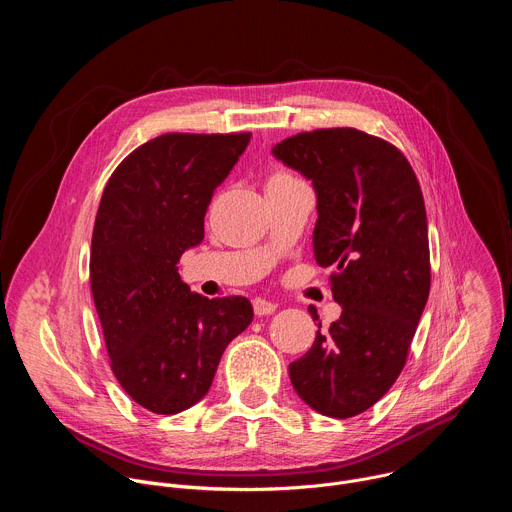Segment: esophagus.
<instances>
[{"instance_id":"1","label":"esophagus","mask_w":512,"mask_h":512,"mask_svg":"<svg viewBox=\"0 0 512 512\" xmlns=\"http://www.w3.org/2000/svg\"><path fill=\"white\" fill-rule=\"evenodd\" d=\"M277 310V304H273V302H267V300H263V298H255L253 300V312H255V316H269V314H273Z\"/></svg>"}]
</instances>
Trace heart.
<instances>
[{"mask_svg":"<svg viewBox=\"0 0 512 512\" xmlns=\"http://www.w3.org/2000/svg\"><path fill=\"white\" fill-rule=\"evenodd\" d=\"M291 180H296V178L285 174V172H277V174H273V176L269 178V182H291ZM269 182H267V184H269Z\"/></svg>","mask_w":512,"mask_h":512,"instance_id":"heart-1","label":"heart"}]
</instances>
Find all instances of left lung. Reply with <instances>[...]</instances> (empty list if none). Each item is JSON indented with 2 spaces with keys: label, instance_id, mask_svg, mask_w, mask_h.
I'll return each instance as SVG.
<instances>
[{
  "label": "left lung",
  "instance_id": "obj_1",
  "mask_svg": "<svg viewBox=\"0 0 512 512\" xmlns=\"http://www.w3.org/2000/svg\"><path fill=\"white\" fill-rule=\"evenodd\" d=\"M271 154L314 186V259L336 267L332 298L342 308L326 332L318 324L289 379L318 413L354 417L399 377L429 296L423 194L395 145L352 127L298 133Z\"/></svg>",
  "mask_w": 512,
  "mask_h": 512
}]
</instances>
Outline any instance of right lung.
I'll return each instance as SVG.
<instances>
[{
    "instance_id": "obj_1",
    "label": "right lung",
    "mask_w": 512,
    "mask_h": 512,
    "mask_svg": "<svg viewBox=\"0 0 512 512\" xmlns=\"http://www.w3.org/2000/svg\"><path fill=\"white\" fill-rule=\"evenodd\" d=\"M251 133H166L109 178L93 229L91 289L111 369L125 393L160 415L210 389L229 342L253 320L247 298L208 300L178 273L204 239V214Z\"/></svg>"
}]
</instances>
